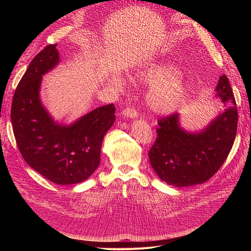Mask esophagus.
<instances>
[{
  "label": "esophagus",
  "mask_w": 251,
  "mask_h": 251,
  "mask_svg": "<svg viewBox=\"0 0 251 251\" xmlns=\"http://www.w3.org/2000/svg\"><path fill=\"white\" fill-rule=\"evenodd\" d=\"M123 115L126 116V117L135 118V117L138 116V112H137V110H136L135 108L128 107V108H126V109L123 111Z\"/></svg>",
  "instance_id": "34e87169"
}]
</instances>
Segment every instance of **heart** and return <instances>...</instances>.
Returning <instances> with one entry per match:
<instances>
[{"mask_svg":"<svg viewBox=\"0 0 251 251\" xmlns=\"http://www.w3.org/2000/svg\"><path fill=\"white\" fill-rule=\"evenodd\" d=\"M176 68L169 64L147 67L141 71V78L155 83L148 93L150 108L157 113H171L179 108L186 96L185 83L177 75ZM117 83L120 79L115 78Z\"/></svg>","mask_w":251,"mask_h":251,"instance_id":"b5f03b06","label":"heart"}]
</instances>
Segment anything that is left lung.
I'll return each instance as SVG.
<instances>
[{
	"mask_svg": "<svg viewBox=\"0 0 251 251\" xmlns=\"http://www.w3.org/2000/svg\"><path fill=\"white\" fill-rule=\"evenodd\" d=\"M226 107L201 133H186L179 126V114L158 119L157 137L149 151L150 163L162 181L177 187L203 183L221 168L233 146L238 110L226 75L216 88Z\"/></svg>",
	"mask_w": 251,
	"mask_h": 251,
	"instance_id": "8db88e82",
	"label": "left lung"
}]
</instances>
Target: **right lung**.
Returning <instances> with one entry per match:
<instances>
[{
  "label": "right lung",
  "instance_id": "obj_1",
  "mask_svg": "<svg viewBox=\"0 0 251 251\" xmlns=\"http://www.w3.org/2000/svg\"><path fill=\"white\" fill-rule=\"evenodd\" d=\"M58 60L56 44L34 56L14 91L10 117L19 151L30 168L53 183L69 185L85 181L97 169L115 105L97 108L70 126L56 125L42 105L39 91L42 75Z\"/></svg>",
  "mask_w": 251,
  "mask_h": 251
}]
</instances>
